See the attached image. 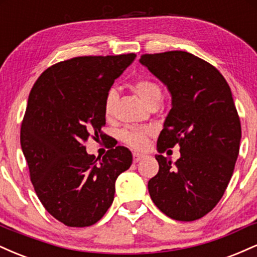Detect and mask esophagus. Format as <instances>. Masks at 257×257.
Here are the masks:
<instances>
[{
	"label": "esophagus",
	"mask_w": 257,
	"mask_h": 257,
	"mask_svg": "<svg viewBox=\"0 0 257 257\" xmlns=\"http://www.w3.org/2000/svg\"><path fill=\"white\" fill-rule=\"evenodd\" d=\"M144 157H145V155H141V153H138V152L133 153V161H134V163H138V162L141 161Z\"/></svg>",
	"instance_id": "esophagus-1"
}]
</instances>
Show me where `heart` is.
<instances>
[{
    "instance_id": "b5f03b06",
    "label": "heart",
    "mask_w": 257,
    "mask_h": 257,
    "mask_svg": "<svg viewBox=\"0 0 257 257\" xmlns=\"http://www.w3.org/2000/svg\"><path fill=\"white\" fill-rule=\"evenodd\" d=\"M133 89L140 96L149 107H157L162 100V88L157 82L151 78H139L133 83ZM117 91L110 89L106 93L104 100V113L106 117H110L113 113L116 105ZM155 131L150 126H125L120 131V140L128 146L135 150H143L147 146L149 139L153 137Z\"/></svg>"
}]
</instances>
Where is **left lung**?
<instances>
[{"mask_svg":"<svg viewBox=\"0 0 257 257\" xmlns=\"http://www.w3.org/2000/svg\"><path fill=\"white\" fill-rule=\"evenodd\" d=\"M140 61L173 96L159 152L179 145L181 155L175 164L156 155L159 170L149 181L150 196L170 219L198 220L222 198L239 155L241 126L231 88L216 67L191 53L143 54Z\"/></svg>","mask_w":257,"mask_h":257,"instance_id":"obj_1","label":"left lung"}]
</instances>
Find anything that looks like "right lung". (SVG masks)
Segmentation results:
<instances>
[{
    "mask_svg": "<svg viewBox=\"0 0 257 257\" xmlns=\"http://www.w3.org/2000/svg\"><path fill=\"white\" fill-rule=\"evenodd\" d=\"M135 58L128 53L60 61L44 70L30 91L20 144L38 199L64 225L98 222L113 202L116 179L132 166L124 146L95 158L84 143L106 135L105 95Z\"/></svg>",
    "mask_w": 257,
    "mask_h": 257,
    "instance_id": "1",
    "label": "right lung"
}]
</instances>
